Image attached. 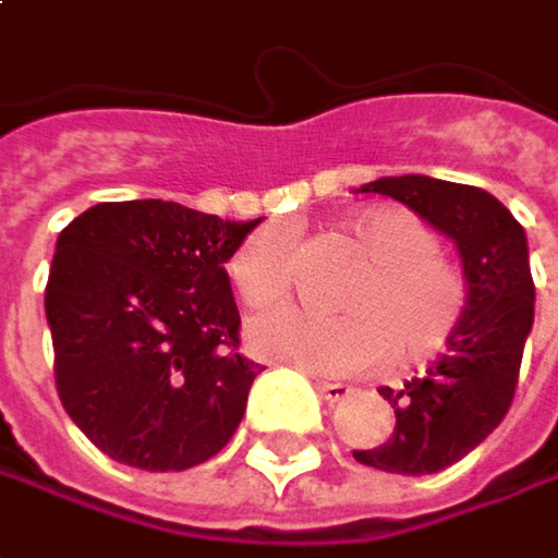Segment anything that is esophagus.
<instances>
[{"instance_id":"1","label":"esophagus","mask_w":558,"mask_h":558,"mask_svg":"<svg viewBox=\"0 0 558 558\" xmlns=\"http://www.w3.org/2000/svg\"><path fill=\"white\" fill-rule=\"evenodd\" d=\"M317 392H320L326 402H345L354 389L345 386V383H326V379H317Z\"/></svg>"}]
</instances>
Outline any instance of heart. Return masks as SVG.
<instances>
[{"instance_id": "b5f03b06", "label": "heart", "mask_w": 558, "mask_h": 558, "mask_svg": "<svg viewBox=\"0 0 558 558\" xmlns=\"http://www.w3.org/2000/svg\"><path fill=\"white\" fill-rule=\"evenodd\" d=\"M367 266L345 286V314L320 317L298 307L266 314L251 326L257 354L326 376L364 374L396 351L402 364L439 357L468 314V279L439 254L430 226L404 207H364L345 222ZM238 298L264 311L292 289V241L260 229L229 260Z\"/></svg>"}]
</instances>
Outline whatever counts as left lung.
Instances as JSON below:
<instances>
[{
	"label": "left lung",
	"mask_w": 558,
	"mask_h": 558,
	"mask_svg": "<svg viewBox=\"0 0 558 558\" xmlns=\"http://www.w3.org/2000/svg\"><path fill=\"white\" fill-rule=\"evenodd\" d=\"M386 194L456 241L468 279V314L446 354L404 389L383 386L396 433L354 459L389 474H436L477 449L506 417L534 326V279L518 219L484 187L427 175L361 184Z\"/></svg>",
	"instance_id": "left-lung-1"
}]
</instances>
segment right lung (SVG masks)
I'll use <instances>...</instances> for the list:
<instances>
[{"label":"right lung","mask_w":558,"mask_h":558,"mask_svg":"<svg viewBox=\"0 0 558 558\" xmlns=\"http://www.w3.org/2000/svg\"><path fill=\"white\" fill-rule=\"evenodd\" d=\"M257 226L119 201L62 229L46 282L56 389L109 459L184 471L232 439L260 364L238 354L226 264Z\"/></svg>","instance_id":"add662e5"}]
</instances>
